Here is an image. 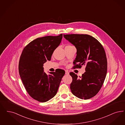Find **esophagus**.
Wrapping results in <instances>:
<instances>
[{
	"instance_id": "obj_1",
	"label": "esophagus",
	"mask_w": 125,
	"mask_h": 125,
	"mask_svg": "<svg viewBox=\"0 0 125 125\" xmlns=\"http://www.w3.org/2000/svg\"><path fill=\"white\" fill-rule=\"evenodd\" d=\"M65 74L66 75H68L69 74V73L67 71H65Z\"/></svg>"
}]
</instances>
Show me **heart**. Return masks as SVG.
Segmentation results:
<instances>
[{
	"label": "heart",
	"instance_id": "b5f03b06",
	"mask_svg": "<svg viewBox=\"0 0 125 125\" xmlns=\"http://www.w3.org/2000/svg\"><path fill=\"white\" fill-rule=\"evenodd\" d=\"M71 45H67L66 47H68V46H71Z\"/></svg>",
	"mask_w": 125,
	"mask_h": 125
}]
</instances>
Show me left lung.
<instances>
[{
    "instance_id": "1",
    "label": "left lung",
    "mask_w": 125,
    "mask_h": 125,
    "mask_svg": "<svg viewBox=\"0 0 125 125\" xmlns=\"http://www.w3.org/2000/svg\"><path fill=\"white\" fill-rule=\"evenodd\" d=\"M66 40L74 45L77 56L73 68L85 65V72L78 77L74 73L70 85L72 94L77 97L87 100L96 95L104 82L107 73V59L102 45L93 37L87 34H64Z\"/></svg>"
}]
</instances>
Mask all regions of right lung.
Wrapping results in <instances>:
<instances>
[{
	"label": "right lung",
	"instance_id": "right-lung-1",
	"mask_svg": "<svg viewBox=\"0 0 125 125\" xmlns=\"http://www.w3.org/2000/svg\"><path fill=\"white\" fill-rule=\"evenodd\" d=\"M63 34L39 38L27 45L22 52L19 65L20 78L28 94L34 100L45 102L56 94L64 70L58 69L47 75L43 64L50 61L61 43Z\"/></svg>",
	"mask_w": 125,
	"mask_h": 125
}]
</instances>
